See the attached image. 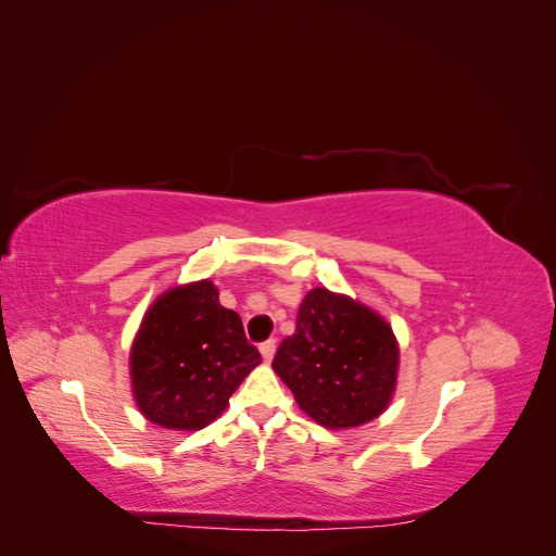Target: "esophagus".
<instances>
[{
  "label": "esophagus",
  "mask_w": 556,
  "mask_h": 556,
  "mask_svg": "<svg viewBox=\"0 0 556 556\" xmlns=\"http://www.w3.org/2000/svg\"><path fill=\"white\" fill-rule=\"evenodd\" d=\"M260 352H262V359H264V362H271L274 355H276V341H274V339L264 341V343L260 345Z\"/></svg>",
  "instance_id": "obj_1"
}]
</instances>
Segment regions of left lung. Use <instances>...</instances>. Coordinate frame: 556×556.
Instances as JSON below:
<instances>
[{"label": "left lung", "mask_w": 556, "mask_h": 556, "mask_svg": "<svg viewBox=\"0 0 556 556\" xmlns=\"http://www.w3.org/2000/svg\"><path fill=\"white\" fill-rule=\"evenodd\" d=\"M399 345L384 319L350 296L311 290L296 331L274 357V371L299 408L327 429L371 422L392 401Z\"/></svg>", "instance_id": "1"}]
</instances>
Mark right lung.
Wrapping results in <instances>:
<instances>
[{
  "label": "right lung",
  "mask_w": 556,
  "mask_h": 556,
  "mask_svg": "<svg viewBox=\"0 0 556 556\" xmlns=\"http://www.w3.org/2000/svg\"><path fill=\"white\" fill-rule=\"evenodd\" d=\"M262 362L239 313L220 306L211 280L180 285L148 308L129 355L131 390L153 425L199 431Z\"/></svg>",
  "instance_id": "obj_1"
}]
</instances>
